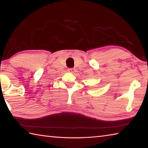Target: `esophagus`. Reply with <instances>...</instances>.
<instances>
[{
    "instance_id": "obj_1",
    "label": "esophagus",
    "mask_w": 148,
    "mask_h": 148,
    "mask_svg": "<svg viewBox=\"0 0 148 148\" xmlns=\"http://www.w3.org/2000/svg\"><path fill=\"white\" fill-rule=\"evenodd\" d=\"M68 71H69V72H71V73L74 74V73H75V72H76V70L75 69H70L68 70Z\"/></svg>"
}]
</instances>
